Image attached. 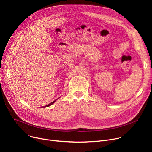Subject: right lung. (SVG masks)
<instances>
[{"instance_id":"right-lung-1","label":"right lung","mask_w":152,"mask_h":152,"mask_svg":"<svg viewBox=\"0 0 152 152\" xmlns=\"http://www.w3.org/2000/svg\"><path fill=\"white\" fill-rule=\"evenodd\" d=\"M55 101H56V100H54V101H53L52 102L50 103H49V104H48V105H47L46 106H44L43 107H49V106H50L51 105H52V104H53V103H54V102H55Z\"/></svg>"}]
</instances>
